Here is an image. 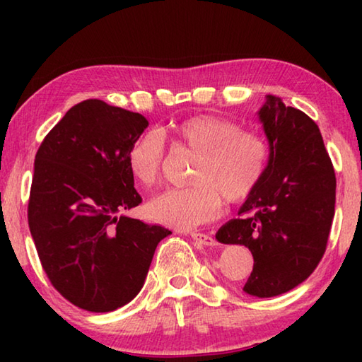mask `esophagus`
I'll return each mask as SVG.
<instances>
[{
  "label": "esophagus",
  "mask_w": 362,
  "mask_h": 362,
  "mask_svg": "<svg viewBox=\"0 0 362 362\" xmlns=\"http://www.w3.org/2000/svg\"><path fill=\"white\" fill-rule=\"evenodd\" d=\"M192 238L196 243L203 244V246H216L217 244V241L211 235H206V233H192Z\"/></svg>",
  "instance_id": "1"
}]
</instances>
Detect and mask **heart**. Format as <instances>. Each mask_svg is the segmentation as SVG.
Instances as JSON below:
<instances>
[{"label": "heart", "instance_id": "heart-1", "mask_svg": "<svg viewBox=\"0 0 362 362\" xmlns=\"http://www.w3.org/2000/svg\"><path fill=\"white\" fill-rule=\"evenodd\" d=\"M175 142L198 153L192 187L168 188L150 199L146 211L159 223L194 228L218 216L222 199L228 204L246 201L259 187L269 159L268 140L260 132L241 127L217 115H198L173 127ZM166 158L161 131L150 129L136 139L127 153V166L142 187L158 182Z\"/></svg>", "mask_w": 362, "mask_h": 362}]
</instances>
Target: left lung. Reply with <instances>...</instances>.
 <instances>
[{
	"mask_svg": "<svg viewBox=\"0 0 362 362\" xmlns=\"http://www.w3.org/2000/svg\"><path fill=\"white\" fill-rule=\"evenodd\" d=\"M259 116L269 159L259 187L217 231L254 255L244 292L265 298L293 289L320 265L335 212V170L308 115L268 95Z\"/></svg>",
	"mask_w": 362,
	"mask_h": 362,
	"instance_id": "8db88e82",
	"label": "left lung"
}]
</instances>
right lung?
Returning a JSON list of instances; mask_svg holds the SVG:
<instances>
[{
	"label": "right lung",
	"mask_w": 362,
	"mask_h": 362,
	"mask_svg": "<svg viewBox=\"0 0 362 362\" xmlns=\"http://www.w3.org/2000/svg\"><path fill=\"white\" fill-rule=\"evenodd\" d=\"M148 126L142 115L89 99L71 107L35 156L28 226L60 296L107 313L142 289L158 243L170 231L122 211L142 203L127 153Z\"/></svg>",
	"instance_id": "obj_1"
}]
</instances>
